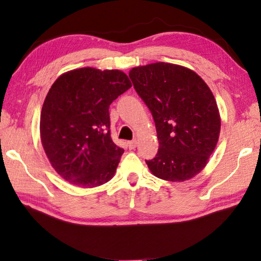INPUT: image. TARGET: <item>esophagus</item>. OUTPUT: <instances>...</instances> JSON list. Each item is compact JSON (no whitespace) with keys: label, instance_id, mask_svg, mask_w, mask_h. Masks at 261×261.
I'll return each mask as SVG.
<instances>
[{"label":"esophagus","instance_id":"34e87169","mask_svg":"<svg viewBox=\"0 0 261 261\" xmlns=\"http://www.w3.org/2000/svg\"><path fill=\"white\" fill-rule=\"evenodd\" d=\"M137 145H138V143H137V140H131L127 143V146H129L130 149H135L137 147Z\"/></svg>","mask_w":261,"mask_h":261}]
</instances>
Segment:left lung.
<instances>
[{"mask_svg": "<svg viewBox=\"0 0 261 261\" xmlns=\"http://www.w3.org/2000/svg\"><path fill=\"white\" fill-rule=\"evenodd\" d=\"M129 77L155 122L159 151L146 161L151 173L169 182L194 177L208 162L221 129L210 87L192 70L165 62L132 68Z\"/></svg>", "mask_w": 261, "mask_h": 261, "instance_id": "8db88e82", "label": "left lung"}]
</instances>
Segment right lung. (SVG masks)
<instances>
[{
	"label": "right lung",
	"instance_id": "obj_1",
	"mask_svg": "<svg viewBox=\"0 0 261 261\" xmlns=\"http://www.w3.org/2000/svg\"><path fill=\"white\" fill-rule=\"evenodd\" d=\"M120 70L81 68L56 79L42 106L40 137L51 167L76 187L113 178L124 149L110 137L109 106L131 87Z\"/></svg>",
	"mask_w": 261,
	"mask_h": 261
}]
</instances>
